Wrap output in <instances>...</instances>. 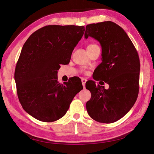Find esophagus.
<instances>
[{
	"mask_svg": "<svg viewBox=\"0 0 154 154\" xmlns=\"http://www.w3.org/2000/svg\"><path fill=\"white\" fill-rule=\"evenodd\" d=\"M86 81H87V80H86V79H85V78H82V79H81L82 84V86H83V87H84V88L85 87V83H86Z\"/></svg>",
	"mask_w": 154,
	"mask_h": 154,
	"instance_id": "34e87169",
	"label": "esophagus"
}]
</instances>
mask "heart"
I'll return each instance as SVG.
<instances>
[{
  "label": "heart",
  "mask_w": 154,
  "mask_h": 154,
  "mask_svg": "<svg viewBox=\"0 0 154 154\" xmlns=\"http://www.w3.org/2000/svg\"><path fill=\"white\" fill-rule=\"evenodd\" d=\"M94 45H94V44H92V45H88V47H90V46H94Z\"/></svg>",
  "instance_id": "heart-1"
}]
</instances>
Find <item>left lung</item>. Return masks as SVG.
I'll return each mask as SVG.
<instances>
[{
    "instance_id": "1",
    "label": "left lung",
    "mask_w": 154,
    "mask_h": 154,
    "mask_svg": "<svg viewBox=\"0 0 154 154\" xmlns=\"http://www.w3.org/2000/svg\"><path fill=\"white\" fill-rule=\"evenodd\" d=\"M89 36L101 46L102 62L96 68L93 79L104 81L109 88L96 86L94 81L86 83V88L91 92L86 110L94 120L112 123L124 116L137 99L139 57L128 34L115 23L104 21L86 25L85 38Z\"/></svg>"
}]
</instances>
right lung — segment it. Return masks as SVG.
<instances>
[{
	"instance_id": "add662e5",
	"label": "right lung",
	"mask_w": 154,
	"mask_h": 154,
	"mask_svg": "<svg viewBox=\"0 0 154 154\" xmlns=\"http://www.w3.org/2000/svg\"><path fill=\"white\" fill-rule=\"evenodd\" d=\"M85 30L83 26H45L31 34L23 45L15 81L23 109L36 119L45 122L60 119L83 89L81 82L73 79L59 83L57 73L60 64H69Z\"/></svg>"
}]
</instances>
